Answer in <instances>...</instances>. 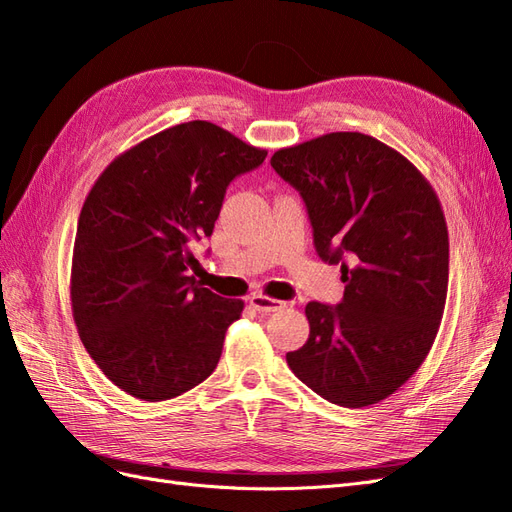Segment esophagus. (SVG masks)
<instances>
[{
  "mask_svg": "<svg viewBox=\"0 0 512 512\" xmlns=\"http://www.w3.org/2000/svg\"><path fill=\"white\" fill-rule=\"evenodd\" d=\"M250 305L260 314H273V312H280V309L286 307L284 301L265 297V294H254V297H250Z\"/></svg>",
  "mask_w": 512,
  "mask_h": 512,
  "instance_id": "obj_1",
  "label": "esophagus"
}]
</instances>
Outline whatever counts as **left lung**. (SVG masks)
I'll list each match as a JSON object with an SVG mask.
<instances>
[{"instance_id": "1", "label": "left lung", "mask_w": 512, "mask_h": 512, "mask_svg": "<svg viewBox=\"0 0 512 512\" xmlns=\"http://www.w3.org/2000/svg\"><path fill=\"white\" fill-rule=\"evenodd\" d=\"M303 198L318 256L342 265L344 299L305 305L309 337L286 361L331 404L393 395L438 335L448 290V230L429 181L361 132H331L273 153Z\"/></svg>"}]
</instances>
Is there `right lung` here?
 Instances as JSON below:
<instances>
[{"label":"right lung","mask_w":512,"mask_h":512,"mask_svg":"<svg viewBox=\"0 0 512 512\" xmlns=\"http://www.w3.org/2000/svg\"><path fill=\"white\" fill-rule=\"evenodd\" d=\"M267 158L209 121L121 153L81 209L72 314L91 359L136 399H173L218 367L243 301L200 286L192 243L211 237L230 181Z\"/></svg>","instance_id":"obj_1"}]
</instances>
